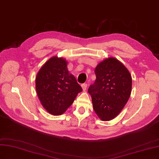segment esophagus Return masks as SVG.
Here are the masks:
<instances>
[{"instance_id": "esophagus-1", "label": "esophagus", "mask_w": 159, "mask_h": 159, "mask_svg": "<svg viewBox=\"0 0 159 159\" xmlns=\"http://www.w3.org/2000/svg\"><path fill=\"white\" fill-rule=\"evenodd\" d=\"M87 84H82V88H83V90H86V89H87Z\"/></svg>"}]
</instances>
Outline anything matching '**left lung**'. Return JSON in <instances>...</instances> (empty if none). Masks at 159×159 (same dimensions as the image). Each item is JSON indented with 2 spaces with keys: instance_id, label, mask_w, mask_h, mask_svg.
<instances>
[{
  "instance_id": "8db88e82",
  "label": "left lung",
  "mask_w": 159,
  "mask_h": 159,
  "mask_svg": "<svg viewBox=\"0 0 159 159\" xmlns=\"http://www.w3.org/2000/svg\"><path fill=\"white\" fill-rule=\"evenodd\" d=\"M96 80L88 92L93 107L100 119L109 121L119 114L128 102L132 90V76L116 58H105L94 70Z\"/></svg>"
}]
</instances>
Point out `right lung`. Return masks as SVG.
<instances>
[{
  "mask_svg": "<svg viewBox=\"0 0 159 159\" xmlns=\"http://www.w3.org/2000/svg\"><path fill=\"white\" fill-rule=\"evenodd\" d=\"M62 57H51L40 68L36 76V90L43 107L52 115L63 114L83 91Z\"/></svg>",
  "mask_w": 159,
  "mask_h": 159,
  "instance_id": "1",
  "label": "right lung"
}]
</instances>
